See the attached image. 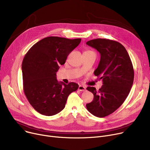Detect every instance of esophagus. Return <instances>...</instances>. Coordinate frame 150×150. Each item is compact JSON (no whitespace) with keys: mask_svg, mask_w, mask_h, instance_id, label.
<instances>
[{"mask_svg":"<svg viewBox=\"0 0 150 150\" xmlns=\"http://www.w3.org/2000/svg\"><path fill=\"white\" fill-rule=\"evenodd\" d=\"M78 90H79L80 91H82V92H84L86 91V88L84 87V86H81V85H80L79 87H78Z\"/></svg>","mask_w":150,"mask_h":150,"instance_id":"esophagus-1","label":"esophagus"}]
</instances>
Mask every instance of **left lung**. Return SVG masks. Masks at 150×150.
Returning <instances> with one entry per match:
<instances>
[{"label":"left lung","instance_id":"left-lung-1","mask_svg":"<svg viewBox=\"0 0 150 150\" xmlns=\"http://www.w3.org/2000/svg\"><path fill=\"white\" fill-rule=\"evenodd\" d=\"M100 53V61L94 75L103 81L102 87L87 90L93 94L92 102L86 104L93 115L104 117L113 113L127 98L133 84L134 72L130 57L120 42L98 38L86 42Z\"/></svg>","mask_w":150,"mask_h":150}]
</instances>
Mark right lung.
Here are the masks:
<instances>
[{
	"mask_svg": "<svg viewBox=\"0 0 150 150\" xmlns=\"http://www.w3.org/2000/svg\"><path fill=\"white\" fill-rule=\"evenodd\" d=\"M81 39L57 36L45 38L34 44L23 58L22 70L25 95L37 112L52 116L65 108L69 94L78 84L58 82L57 72Z\"/></svg>",
	"mask_w": 150,
	"mask_h": 150,
	"instance_id": "add662e5",
	"label": "right lung"
}]
</instances>
